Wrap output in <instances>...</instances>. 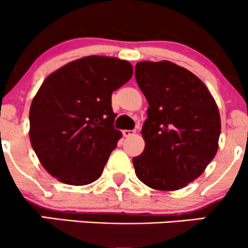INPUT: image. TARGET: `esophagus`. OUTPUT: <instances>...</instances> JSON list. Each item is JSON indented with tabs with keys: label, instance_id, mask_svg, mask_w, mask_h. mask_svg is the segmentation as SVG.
<instances>
[{
	"label": "esophagus",
	"instance_id": "obj_1",
	"mask_svg": "<svg viewBox=\"0 0 248 248\" xmlns=\"http://www.w3.org/2000/svg\"><path fill=\"white\" fill-rule=\"evenodd\" d=\"M122 134H124V138H129V136H132L135 134V130H128V129H124L122 130Z\"/></svg>",
	"mask_w": 248,
	"mask_h": 248
}]
</instances>
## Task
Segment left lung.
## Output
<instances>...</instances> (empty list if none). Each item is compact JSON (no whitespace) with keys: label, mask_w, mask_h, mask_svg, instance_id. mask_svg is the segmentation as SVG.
I'll return each mask as SVG.
<instances>
[{"label":"left lung","mask_w":248,"mask_h":248,"mask_svg":"<svg viewBox=\"0 0 248 248\" xmlns=\"http://www.w3.org/2000/svg\"><path fill=\"white\" fill-rule=\"evenodd\" d=\"M135 78L149 104L141 130L146 147L133 158L136 176L152 189H182L217 153V104L198 77L171 62H138Z\"/></svg>","instance_id":"8db88e82"}]
</instances>
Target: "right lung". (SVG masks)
<instances>
[{
	"mask_svg": "<svg viewBox=\"0 0 248 248\" xmlns=\"http://www.w3.org/2000/svg\"><path fill=\"white\" fill-rule=\"evenodd\" d=\"M133 66L114 57L88 56L45 79L30 107V142L51 176L86 186L101 176L122 134L113 124L112 93Z\"/></svg>",
	"mask_w": 248,
	"mask_h": 248,
	"instance_id": "right-lung-1",
	"label": "right lung"
}]
</instances>
